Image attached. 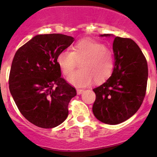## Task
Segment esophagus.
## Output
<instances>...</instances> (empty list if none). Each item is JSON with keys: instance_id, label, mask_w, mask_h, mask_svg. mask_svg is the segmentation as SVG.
I'll return each mask as SVG.
<instances>
[{"instance_id": "obj_1", "label": "esophagus", "mask_w": 157, "mask_h": 157, "mask_svg": "<svg viewBox=\"0 0 157 157\" xmlns=\"http://www.w3.org/2000/svg\"><path fill=\"white\" fill-rule=\"evenodd\" d=\"M83 91H84L83 89H77V94H81L83 93Z\"/></svg>"}]
</instances>
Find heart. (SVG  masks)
<instances>
[{
    "label": "heart",
    "instance_id": "1",
    "mask_svg": "<svg viewBox=\"0 0 157 157\" xmlns=\"http://www.w3.org/2000/svg\"><path fill=\"white\" fill-rule=\"evenodd\" d=\"M82 61L81 70L72 72L77 61ZM57 63L68 81L77 87H85L95 80L97 83L107 80L114 67L113 56L103 44L91 39L80 40L73 46L72 52L63 50L58 54Z\"/></svg>",
    "mask_w": 157,
    "mask_h": 157
}]
</instances>
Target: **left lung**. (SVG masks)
Returning a JSON list of instances; mask_svg holds the SVG:
<instances>
[{
    "label": "left lung",
    "instance_id": "obj_1",
    "mask_svg": "<svg viewBox=\"0 0 157 157\" xmlns=\"http://www.w3.org/2000/svg\"><path fill=\"white\" fill-rule=\"evenodd\" d=\"M100 36L114 37L115 63L111 77L93 89L96 100L92 111L100 122L117 125L131 117L141 106L146 92L147 64L141 49L133 40L111 34Z\"/></svg>",
    "mask_w": 157,
    "mask_h": 157
}]
</instances>
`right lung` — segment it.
Instances as JSON below:
<instances>
[{
    "label": "right lung",
    "mask_w": 157,
    "mask_h": 157,
    "mask_svg": "<svg viewBox=\"0 0 157 157\" xmlns=\"http://www.w3.org/2000/svg\"><path fill=\"white\" fill-rule=\"evenodd\" d=\"M74 40L62 34L38 35L16 52L10 91L20 112L37 127L52 128L67 118L68 103L77 92L61 77L57 57Z\"/></svg>",
    "instance_id": "1"
}]
</instances>
